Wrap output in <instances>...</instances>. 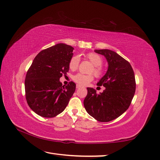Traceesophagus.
I'll return each mask as SVG.
<instances>
[{
  "instance_id": "34e87169",
  "label": "esophagus",
  "mask_w": 160,
  "mask_h": 160,
  "mask_svg": "<svg viewBox=\"0 0 160 160\" xmlns=\"http://www.w3.org/2000/svg\"><path fill=\"white\" fill-rule=\"evenodd\" d=\"M80 87H81V86L80 85V84H77V85H76L77 89H79V88H80Z\"/></svg>"
}]
</instances>
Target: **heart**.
<instances>
[{
    "label": "heart",
    "instance_id": "1",
    "mask_svg": "<svg viewBox=\"0 0 160 160\" xmlns=\"http://www.w3.org/2000/svg\"><path fill=\"white\" fill-rule=\"evenodd\" d=\"M87 59L94 65V69L92 70L94 74L97 76H99L102 73V69L101 64H102V58L101 56L95 53H90L87 55ZM79 57L73 56L71 58L69 62V68L71 70H76L79 64ZM73 80L80 85H87L91 81H92L93 77L92 75H84L82 73H77L73 78Z\"/></svg>",
    "mask_w": 160,
    "mask_h": 160
}]
</instances>
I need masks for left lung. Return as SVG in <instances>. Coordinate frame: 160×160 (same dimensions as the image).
Instances as JSON below:
<instances>
[{"label": "left lung", "mask_w": 160, "mask_h": 160, "mask_svg": "<svg viewBox=\"0 0 160 160\" xmlns=\"http://www.w3.org/2000/svg\"><path fill=\"white\" fill-rule=\"evenodd\" d=\"M94 52L104 56L108 62L107 73L97 83L105 89L97 94L93 88L87 87L84 107L97 121L107 122L120 117L130 106L136 87L135 74L130 63L113 51Z\"/></svg>", "instance_id": "left-lung-1"}]
</instances>
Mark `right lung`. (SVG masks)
<instances>
[{"label": "right lung", "mask_w": 160, "mask_h": 160, "mask_svg": "<svg viewBox=\"0 0 160 160\" xmlns=\"http://www.w3.org/2000/svg\"><path fill=\"white\" fill-rule=\"evenodd\" d=\"M73 47L59 43L41 51L26 75V100L30 108L43 118H54L65 109L76 91V84L60 82L69 70Z\"/></svg>", "instance_id": "add662e5"}]
</instances>
